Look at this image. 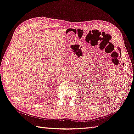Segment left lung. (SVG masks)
I'll list each match as a JSON object with an SVG mask.
<instances>
[{
	"instance_id": "8db88e82",
	"label": "left lung",
	"mask_w": 134,
	"mask_h": 134,
	"mask_svg": "<svg viewBox=\"0 0 134 134\" xmlns=\"http://www.w3.org/2000/svg\"><path fill=\"white\" fill-rule=\"evenodd\" d=\"M119 51H120V54H121V50H120V48H119Z\"/></svg>"
}]
</instances>
